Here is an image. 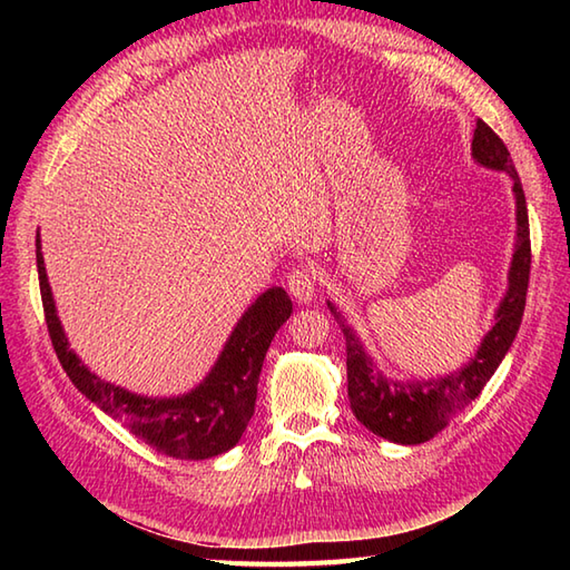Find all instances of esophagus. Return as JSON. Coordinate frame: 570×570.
Listing matches in <instances>:
<instances>
[{"label":"esophagus","mask_w":570,"mask_h":570,"mask_svg":"<svg viewBox=\"0 0 570 570\" xmlns=\"http://www.w3.org/2000/svg\"><path fill=\"white\" fill-rule=\"evenodd\" d=\"M286 288H288V294L298 301V304H311V301L316 298V276H313L306 266H301V269H294L292 274H288Z\"/></svg>","instance_id":"1"}]
</instances>
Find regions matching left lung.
Segmentation results:
<instances>
[{
	"instance_id": "obj_1",
	"label": "left lung",
	"mask_w": 570,
	"mask_h": 570,
	"mask_svg": "<svg viewBox=\"0 0 570 570\" xmlns=\"http://www.w3.org/2000/svg\"><path fill=\"white\" fill-rule=\"evenodd\" d=\"M472 159L490 171H502L512 178L517 237L510 274H507V292L494 311V325L482 337L478 353L463 367L431 380H394L377 367V362L362 345L357 331L345 321L341 308L328 301L333 318L345 335L350 409L362 426L392 443L419 445L443 431L490 382L494 370L510 353L519 325H522L531 269L529 215L522 180L517 176L504 141L482 119H478L475 135H472Z\"/></svg>"
}]
</instances>
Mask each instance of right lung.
<instances>
[{
  "label": "right lung",
  "mask_w": 570,
  "mask_h": 570,
  "mask_svg": "<svg viewBox=\"0 0 570 570\" xmlns=\"http://www.w3.org/2000/svg\"><path fill=\"white\" fill-rule=\"evenodd\" d=\"M36 266L48 335L56 355L78 392L122 421L131 433L156 451L178 460H205L237 445L254 414L262 362L276 331L292 316V298L282 286H272L242 313L223 353L198 386L178 396H144L105 382L72 353L60 325L51 284H48L41 235H36Z\"/></svg>",
  "instance_id": "right-lung-1"
}]
</instances>
